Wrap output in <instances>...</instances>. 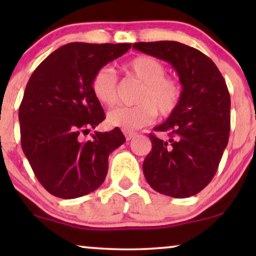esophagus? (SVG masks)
<instances>
[{
	"label": "esophagus",
	"mask_w": 256,
	"mask_h": 256,
	"mask_svg": "<svg viewBox=\"0 0 256 256\" xmlns=\"http://www.w3.org/2000/svg\"><path fill=\"white\" fill-rule=\"evenodd\" d=\"M124 136H126V140H127V141H129V140L134 138L135 136L138 135V132H128V130H124Z\"/></svg>",
	"instance_id": "34e87169"
}]
</instances>
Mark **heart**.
Returning <instances> with one entry per match:
<instances>
[{"mask_svg":"<svg viewBox=\"0 0 256 256\" xmlns=\"http://www.w3.org/2000/svg\"><path fill=\"white\" fill-rule=\"evenodd\" d=\"M124 71L142 84L136 102L132 107H118L107 114L110 127L122 130H138L155 120L157 112L169 116L180 106L183 88L180 82L168 76L162 62L152 56H138L124 65ZM90 90L96 99L104 107H113L118 101V76L110 68H101L94 73Z\"/></svg>","mask_w":256,"mask_h":256,"instance_id":"1","label":"heart"}]
</instances>
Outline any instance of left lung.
I'll return each mask as SVG.
<instances>
[{
	"instance_id": "1",
	"label": "left lung",
	"mask_w": 256,
	"mask_h": 256,
	"mask_svg": "<svg viewBox=\"0 0 256 256\" xmlns=\"http://www.w3.org/2000/svg\"><path fill=\"white\" fill-rule=\"evenodd\" d=\"M135 50L171 64L183 88L180 106L162 124L169 141L149 134L152 149L143 162L148 184L160 194L186 198L216 172L228 143L230 99L214 62L197 48L172 40L140 42Z\"/></svg>"
}]
</instances>
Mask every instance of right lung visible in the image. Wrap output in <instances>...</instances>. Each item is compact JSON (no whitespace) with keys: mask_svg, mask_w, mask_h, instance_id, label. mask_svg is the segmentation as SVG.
<instances>
[{"mask_svg":"<svg viewBox=\"0 0 256 256\" xmlns=\"http://www.w3.org/2000/svg\"><path fill=\"white\" fill-rule=\"evenodd\" d=\"M132 44L70 43L52 52L26 84L18 118L20 143L37 180L58 198L88 194L104 183L108 156L126 142L118 128L94 132L104 112L90 90L98 70Z\"/></svg>","mask_w":256,"mask_h":256,"instance_id":"obj_1","label":"right lung"}]
</instances>
